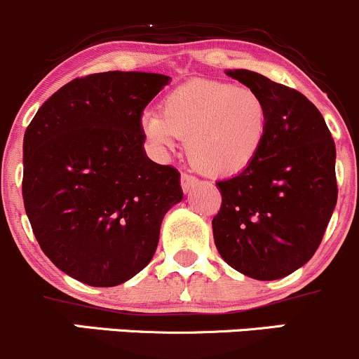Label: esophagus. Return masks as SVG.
Instances as JSON below:
<instances>
[{
  "mask_svg": "<svg viewBox=\"0 0 359 359\" xmlns=\"http://www.w3.org/2000/svg\"><path fill=\"white\" fill-rule=\"evenodd\" d=\"M180 186H182L184 192H189L191 189H194L196 186H198V179L192 175H189V173H182V175H180Z\"/></svg>",
  "mask_w": 359,
  "mask_h": 359,
  "instance_id": "1",
  "label": "esophagus"
}]
</instances>
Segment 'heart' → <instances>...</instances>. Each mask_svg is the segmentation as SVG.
I'll return each mask as SVG.
<instances>
[{
    "mask_svg": "<svg viewBox=\"0 0 359 359\" xmlns=\"http://www.w3.org/2000/svg\"><path fill=\"white\" fill-rule=\"evenodd\" d=\"M141 133L156 153L186 140L196 170L231 177L254 163L271 129V109L261 92L231 81L194 78L172 88L161 100V116L147 112Z\"/></svg>",
    "mask_w": 359,
    "mask_h": 359,
    "instance_id": "1",
    "label": "heart"
}]
</instances>
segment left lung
Wrapping results in <instances>:
<instances>
[{"label": "left lung", "instance_id": "obj_1", "mask_svg": "<svg viewBox=\"0 0 359 359\" xmlns=\"http://www.w3.org/2000/svg\"><path fill=\"white\" fill-rule=\"evenodd\" d=\"M228 76L261 92L271 129L254 163L216 186L212 235L223 261L261 281L285 278L313 257L337 203L336 144L303 93L249 69Z\"/></svg>", "mask_w": 359, "mask_h": 359}]
</instances>
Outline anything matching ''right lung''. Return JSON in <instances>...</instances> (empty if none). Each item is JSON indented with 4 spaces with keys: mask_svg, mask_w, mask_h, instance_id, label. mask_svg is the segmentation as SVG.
<instances>
[{
    "mask_svg": "<svg viewBox=\"0 0 359 359\" xmlns=\"http://www.w3.org/2000/svg\"><path fill=\"white\" fill-rule=\"evenodd\" d=\"M170 78L107 71L76 78L23 136L22 194L39 245L62 273L117 286L148 266L180 173L144 151L141 116Z\"/></svg>",
    "mask_w": 359,
    "mask_h": 359,
    "instance_id": "right-lung-1",
    "label": "right lung"
}]
</instances>
